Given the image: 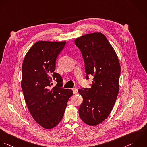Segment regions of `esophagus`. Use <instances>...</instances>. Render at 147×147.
I'll list each match as a JSON object with an SVG mask.
<instances>
[{
  "label": "esophagus",
  "mask_w": 147,
  "mask_h": 147,
  "mask_svg": "<svg viewBox=\"0 0 147 147\" xmlns=\"http://www.w3.org/2000/svg\"><path fill=\"white\" fill-rule=\"evenodd\" d=\"M72 90H73L74 94H77V92H78V89H77V88H73V89H72Z\"/></svg>",
  "instance_id": "obj_1"
}]
</instances>
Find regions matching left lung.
<instances>
[{"label": "left lung", "mask_w": 147, "mask_h": 147, "mask_svg": "<svg viewBox=\"0 0 147 147\" xmlns=\"http://www.w3.org/2000/svg\"><path fill=\"white\" fill-rule=\"evenodd\" d=\"M74 43L82 55L86 79L93 76L91 88L78 90L83 98L79 115L86 124L96 126L108 117L115 104L119 90L120 65L115 50L101 32L84 35Z\"/></svg>", "instance_id": "obj_1"}]
</instances>
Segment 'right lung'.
Wrapping results in <instances>:
<instances>
[{
    "label": "right lung",
    "instance_id": "right-lung-1",
    "mask_svg": "<svg viewBox=\"0 0 147 147\" xmlns=\"http://www.w3.org/2000/svg\"><path fill=\"white\" fill-rule=\"evenodd\" d=\"M66 43L36 42L26 54L22 67L21 86L25 102L33 119L45 129L59 124L73 94L71 89L61 88L62 77L54 71L57 58ZM52 79L57 83L50 90Z\"/></svg>",
    "mask_w": 147,
    "mask_h": 147
}]
</instances>
